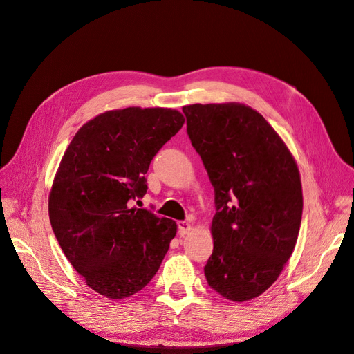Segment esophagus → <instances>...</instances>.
Returning a JSON list of instances; mask_svg holds the SVG:
<instances>
[{"mask_svg":"<svg viewBox=\"0 0 354 354\" xmlns=\"http://www.w3.org/2000/svg\"><path fill=\"white\" fill-rule=\"evenodd\" d=\"M178 230H179V234L184 236L192 231V223L187 222V221H180V222H178Z\"/></svg>","mask_w":354,"mask_h":354,"instance_id":"esophagus-1","label":"esophagus"}]
</instances>
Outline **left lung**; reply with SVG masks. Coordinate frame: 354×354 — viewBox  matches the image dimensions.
Masks as SVG:
<instances>
[{"instance_id":"8db88e82","label":"left lung","mask_w":354,"mask_h":354,"mask_svg":"<svg viewBox=\"0 0 354 354\" xmlns=\"http://www.w3.org/2000/svg\"><path fill=\"white\" fill-rule=\"evenodd\" d=\"M214 188L210 287L243 303L263 294L291 257L301 223L295 158L259 111L241 102L182 107Z\"/></svg>"}]
</instances>
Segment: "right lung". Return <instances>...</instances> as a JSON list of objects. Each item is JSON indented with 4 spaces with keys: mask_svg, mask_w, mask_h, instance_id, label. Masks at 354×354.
<instances>
[{
    "mask_svg": "<svg viewBox=\"0 0 354 354\" xmlns=\"http://www.w3.org/2000/svg\"><path fill=\"white\" fill-rule=\"evenodd\" d=\"M185 123L165 107L109 110L79 128L62 157L48 214L64 256L95 292L122 300L153 279L175 238V221L128 201L147 192L157 151Z\"/></svg>",
    "mask_w": 354,
    "mask_h": 354,
    "instance_id": "right-lung-1",
    "label": "right lung"
}]
</instances>
